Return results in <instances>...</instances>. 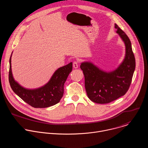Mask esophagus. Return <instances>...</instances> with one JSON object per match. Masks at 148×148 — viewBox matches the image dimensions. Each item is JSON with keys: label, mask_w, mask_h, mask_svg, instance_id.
I'll return each instance as SVG.
<instances>
[{"label": "esophagus", "mask_w": 148, "mask_h": 148, "mask_svg": "<svg viewBox=\"0 0 148 148\" xmlns=\"http://www.w3.org/2000/svg\"><path fill=\"white\" fill-rule=\"evenodd\" d=\"M73 67H74V69H77V68L78 67V62L74 61V62H73Z\"/></svg>", "instance_id": "esophagus-1"}]
</instances>
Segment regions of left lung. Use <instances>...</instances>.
Segmentation results:
<instances>
[{
    "mask_svg": "<svg viewBox=\"0 0 148 148\" xmlns=\"http://www.w3.org/2000/svg\"><path fill=\"white\" fill-rule=\"evenodd\" d=\"M115 28L125 46V58L119 67L113 71L105 72L90 62H84L80 66L88 97L96 103H109L124 95L130 88L135 69V56L129 38L116 24Z\"/></svg>",
    "mask_w": 148,
    "mask_h": 148,
    "instance_id": "1",
    "label": "left lung"
}]
</instances>
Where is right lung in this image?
Instances as JSON below:
<instances>
[{"mask_svg":"<svg viewBox=\"0 0 148 148\" xmlns=\"http://www.w3.org/2000/svg\"><path fill=\"white\" fill-rule=\"evenodd\" d=\"M11 58L9 80L14 92L25 102L35 108H45L58 103L64 93V84L73 69V63L58 69L46 85L35 89H28L20 85L14 79L12 72Z\"/></svg>","mask_w":148,"mask_h":148,"instance_id":"obj_1","label":"right lung"}]
</instances>
